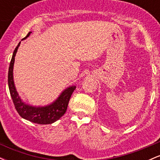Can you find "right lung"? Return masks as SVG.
Here are the masks:
<instances>
[{
	"label": "right lung",
	"mask_w": 160,
	"mask_h": 160,
	"mask_svg": "<svg viewBox=\"0 0 160 160\" xmlns=\"http://www.w3.org/2000/svg\"><path fill=\"white\" fill-rule=\"evenodd\" d=\"M31 33L32 32H29L24 39H25L27 37L30 35ZM20 43L21 42H19V44L14 49L13 54H12L10 63V67H9L8 86L11 98L12 99L16 111L19 113V114L22 118L34 122V123L51 124L56 122V120L61 118L62 116L65 114L66 111H67L69 100L71 98L73 92L76 89V86H71V87L68 88L62 93L59 98L57 99L54 103L47 106V107L36 108L24 104L21 101L19 96L18 95L17 92L16 90L13 82V78H12V69H13L15 56Z\"/></svg>",
	"instance_id": "right-lung-1"
}]
</instances>
